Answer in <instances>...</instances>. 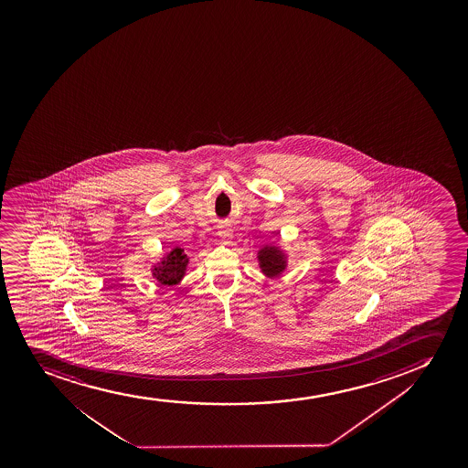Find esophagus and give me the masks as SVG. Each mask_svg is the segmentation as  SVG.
<instances>
[{
    "mask_svg": "<svg viewBox=\"0 0 468 468\" xmlns=\"http://www.w3.org/2000/svg\"><path fill=\"white\" fill-rule=\"evenodd\" d=\"M218 236L221 237V240H225V242H229L231 240V231L229 229H220L218 231Z\"/></svg>",
    "mask_w": 468,
    "mask_h": 468,
    "instance_id": "34e87169",
    "label": "esophagus"
}]
</instances>
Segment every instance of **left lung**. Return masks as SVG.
Segmentation results:
<instances>
[{
    "instance_id": "1",
    "label": "left lung",
    "mask_w": 468,
    "mask_h": 468,
    "mask_svg": "<svg viewBox=\"0 0 468 468\" xmlns=\"http://www.w3.org/2000/svg\"><path fill=\"white\" fill-rule=\"evenodd\" d=\"M261 269L267 276H278L284 270V259L281 256L280 248L267 247L259 251Z\"/></svg>"
}]
</instances>
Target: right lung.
Returning <instances> with one entry per match:
<instances>
[{"label": "right lung", "mask_w": 468, "mask_h": 468, "mask_svg": "<svg viewBox=\"0 0 468 468\" xmlns=\"http://www.w3.org/2000/svg\"><path fill=\"white\" fill-rule=\"evenodd\" d=\"M187 262L188 259L187 256L184 254V250L175 248L172 253L168 254L167 258L162 261L159 267H154L153 276H154L161 284H177L179 281L183 280Z\"/></svg>", "instance_id": "1"}]
</instances>
